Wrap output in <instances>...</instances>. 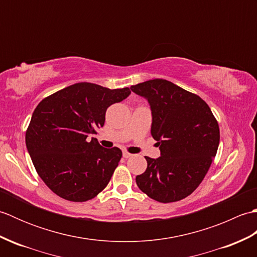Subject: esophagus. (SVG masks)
Listing matches in <instances>:
<instances>
[{
	"mask_svg": "<svg viewBox=\"0 0 257 257\" xmlns=\"http://www.w3.org/2000/svg\"><path fill=\"white\" fill-rule=\"evenodd\" d=\"M122 156H123V158H125V159H128V158H130L133 155L129 154V152H127V151H123L122 152Z\"/></svg>",
	"mask_w": 257,
	"mask_h": 257,
	"instance_id": "esophagus-1",
	"label": "esophagus"
}]
</instances>
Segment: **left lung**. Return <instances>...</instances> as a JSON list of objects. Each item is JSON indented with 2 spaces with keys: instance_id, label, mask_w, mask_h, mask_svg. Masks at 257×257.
I'll use <instances>...</instances> for the list:
<instances>
[{
  "instance_id": "obj_1",
  "label": "left lung",
  "mask_w": 257,
  "mask_h": 257,
  "mask_svg": "<svg viewBox=\"0 0 257 257\" xmlns=\"http://www.w3.org/2000/svg\"><path fill=\"white\" fill-rule=\"evenodd\" d=\"M148 99L151 136L161 156L146 157L147 170L136 177L149 198L170 203L187 198L203 181L220 144V128L209 105L198 95L166 79L132 86Z\"/></svg>"
}]
</instances>
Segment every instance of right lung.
I'll list each match as a JSON object with an SVG mask.
<instances>
[{"label": "right lung", "mask_w": 257, "mask_h": 257, "mask_svg": "<svg viewBox=\"0 0 257 257\" xmlns=\"http://www.w3.org/2000/svg\"><path fill=\"white\" fill-rule=\"evenodd\" d=\"M77 83L45 97L32 114L25 143L38 176L54 193L73 202L95 198L107 187L122 152L102 148L96 138L107 108L130 94Z\"/></svg>", "instance_id": "add662e5"}]
</instances>
